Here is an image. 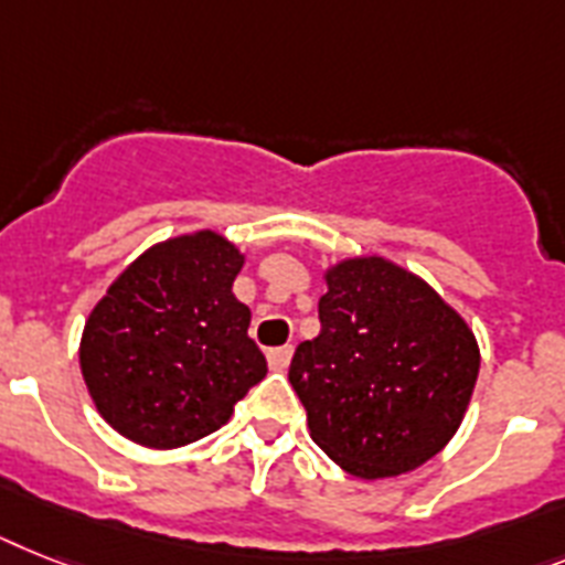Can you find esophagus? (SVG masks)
Masks as SVG:
<instances>
[{
    "label": "esophagus",
    "instance_id": "esophagus-1",
    "mask_svg": "<svg viewBox=\"0 0 565 565\" xmlns=\"http://www.w3.org/2000/svg\"><path fill=\"white\" fill-rule=\"evenodd\" d=\"M291 355H294V347L268 349V366H271V370H286L288 363H291Z\"/></svg>",
    "mask_w": 565,
    "mask_h": 565
}]
</instances>
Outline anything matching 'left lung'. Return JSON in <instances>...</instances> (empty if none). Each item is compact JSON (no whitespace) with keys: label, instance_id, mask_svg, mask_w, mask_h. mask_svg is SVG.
Segmentation results:
<instances>
[{"label":"left lung","instance_id":"left-lung-1","mask_svg":"<svg viewBox=\"0 0 565 565\" xmlns=\"http://www.w3.org/2000/svg\"><path fill=\"white\" fill-rule=\"evenodd\" d=\"M320 334L291 358L315 445L352 477L416 470L459 430L479 375L468 323L381 256L326 271Z\"/></svg>","mask_w":565,"mask_h":565}]
</instances>
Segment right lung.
<instances>
[{"label":"right lung","instance_id":"obj_1","mask_svg":"<svg viewBox=\"0 0 565 565\" xmlns=\"http://www.w3.org/2000/svg\"><path fill=\"white\" fill-rule=\"evenodd\" d=\"M236 245L213 231L135 259L88 315L81 370L97 413L135 445L170 450L231 418L268 372L233 297Z\"/></svg>","mask_w":565,"mask_h":565}]
</instances>
